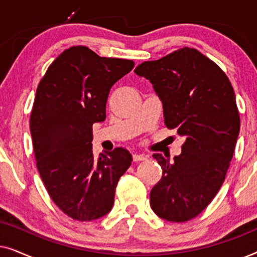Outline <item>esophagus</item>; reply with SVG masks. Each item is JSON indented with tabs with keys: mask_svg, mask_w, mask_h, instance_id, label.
Instances as JSON below:
<instances>
[{
	"mask_svg": "<svg viewBox=\"0 0 257 257\" xmlns=\"http://www.w3.org/2000/svg\"><path fill=\"white\" fill-rule=\"evenodd\" d=\"M147 159V156H145V154H133V161H136V163H138V161H144Z\"/></svg>",
	"mask_w": 257,
	"mask_h": 257,
	"instance_id": "34e87169",
	"label": "esophagus"
}]
</instances>
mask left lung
Wrapping results in <instances>:
<instances>
[{
    "instance_id": "left-lung-1",
    "label": "left lung",
    "mask_w": 257,
    "mask_h": 257,
    "mask_svg": "<svg viewBox=\"0 0 257 257\" xmlns=\"http://www.w3.org/2000/svg\"><path fill=\"white\" fill-rule=\"evenodd\" d=\"M135 72L152 83L167 127L186 138L174 161L153 154L163 177L150 194L158 216L185 222L209 205L229 168L240 132L234 89L215 63L187 47Z\"/></svg>"
}]
</instances>
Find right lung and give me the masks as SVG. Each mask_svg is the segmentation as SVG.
<instances>
[{
    "label": "right lung",
    "mask_w": 257,
    "mask_h": 257,
    "mask_svg": "<svg viewBox=\"0 0 257 257\" xmlns=\"http://www.w3.org/2000/svg\"><path fill=\"white\" fill-rule=\"evenodd\" d=\"M133 66L78 45L63 51L37 86L30 114L36 166L52 201L73 220L106 215L131 166V153L121 147L96 159L91 142L92 125L106 118L112 85Z\"/></svg>",
    "instance_id": "1"
}]
</instances>
